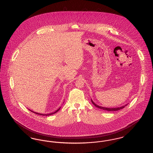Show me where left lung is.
<instances>
[{
  "instance_id": "left-lung-1",
  "label": "left lung",
  "mask_w": 153,
  "mask_h": 153,
  "mask_svg": "<svg viewBox=\"0 0 153 153\" xmlns=\"http://www.w3.org/2000/svg\"><path fill=\"white\" fill-rule=\"evenodd\" d=\"M91 102L93 103V104L95 105V107H96L97 108H99L100 109H103V110H105V111H118L120 109H123L125 106H126L127 104H126L123 106L122 107H115V108H108V107H102V106H99L98 105H97L96 104H95L94 101L91 99Z\"/></svg>"
}]
</instances>
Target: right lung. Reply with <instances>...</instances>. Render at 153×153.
<instances>
[{
	"label": "right lung",
	"instance_id": "obj_1",
	"mask_svg": "<svg viewBox=\"0 0 153 153\" xmlns=\"http://www.w3.org/2000/svg\"><path fill=\"white\" fill-rule=\"evenodd\" d=\"M61 108V107H59L58 109H57L56 111H54V112H51V113H50V114H40V113H37V112H34V111H31V110H30L29 109L30 111H31V112H33V113H35V114H38V115H43V116H49V115H53V114H55V113H56V112H57L59 110V109Z\"/></svg>",
	"mask_w": 153,
	"mask_h": 153
}]
</instances>
